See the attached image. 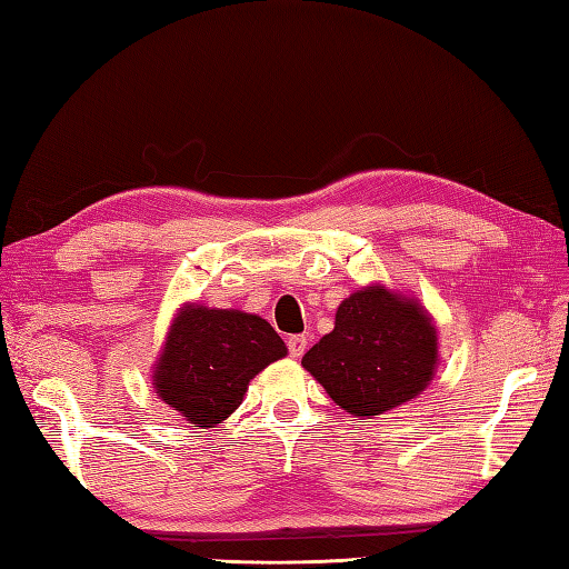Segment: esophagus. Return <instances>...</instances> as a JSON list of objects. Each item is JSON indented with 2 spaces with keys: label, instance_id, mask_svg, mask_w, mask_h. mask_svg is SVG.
<instances>
[{
  "label": "esophagus",
  "instance_id": "1",
  "mask_svg": "<svg viewBox=\"0 0 569 569\" xmlns=\"http://www.w3.org/2000/svg\"><path fill=\"white\" fill-rule=\"evenodd\" d=\"M288 352H291V357H303L306 349H308V337L306 335H291L288 337Z\"/></svg>",
  "mask_w": 569,
  "mask_h": 569
}]
</instances>
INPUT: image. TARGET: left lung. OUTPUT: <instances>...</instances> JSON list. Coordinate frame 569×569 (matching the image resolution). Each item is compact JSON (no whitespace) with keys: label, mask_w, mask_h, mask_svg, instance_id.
<instances>
[{"label":"left lung","mask_w":569,"mask_h":569,"mask_svg":"<svg viewBox=\"0 0 569 569\" xmlns=\"http://www.w3.org/2000/svg\"><path fill=\"white\" fill-rule=\"evenodd\" d=\"M303 367L337 406L365 420L428 389L438 332L418 300L367 286L342 300L335 330L308 349Z\"/></svg>","instance_id":"8db88e82"}]
</instances>
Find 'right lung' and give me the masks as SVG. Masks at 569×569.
<instances>
[{"label": "right lung", "mask_w": 569, "mask_h": 569, "mask_svg": "<svg viewBox=\"0 0 569 569\" xmlns=\"http://www.w3.org/2000/svg\"><path fill=\"white\" fill-rule=\"evenodd\" d=\"M286 352L281 337L259 316L186 306L153 367V389L192 428H214L239 408L249 381Z\"/></svg>", "instance_id": "1"}]
</instances>
